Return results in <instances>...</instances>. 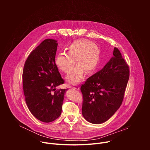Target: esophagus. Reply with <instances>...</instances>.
Listing matches in <instances>:
<instances>
[{"instance_id":"34e87169","label":"esophagus","mask_w":150,"mask_h":150,"mask_svg":"<svg viewBox=\"0 0 150 150\" xmlns=\"http://www.w3.org/2000/svg\"><path fill=\"white\" fill-rule=\"evenodd\" d=\"M72 88H75V89H76V90H79V87L78 86V85H75L74 86H73Z\"/></svg>"}]
</instances>
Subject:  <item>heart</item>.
<instances>
[{"label":"heart","instance_id":"1","mask_svg":"<svg viewBox=\"0 0 150 150\" xmlns=\"http://www.w3.org/2000/svg\"><path fill=\"white\" fill-rule=\"evenodd\" d=\"M68 54L59 53L55 59L57 67L62 72L69 74L75 67V59L78 65L67 76V81L72 84L80 82L83 78L84 71L87 74L93 73L97 68L100 52L93 42L87 40H78L69 45Z\"/></svg>","mask_w":150,"mask_h":150}]
</instances>
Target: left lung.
I'll list each match as a JSON object with an SVG mask.
<instances>
[{
  "label": "left lung",
  "mask_w": 150,
  "mask_h": 150,
  "mask_svg": "<svg viewBox=\"0 0 150 150\" xmlns=\"http://www.w3.org/2000/svg\"><path fill=\"white\" fill-rule=\"evenodd\" d=\"M104 68L88 78L81 87L82 113L88 122L100 124L120 108L129 78V68L116 47Z\"/></svg>",
  "instance_id": "left-lung-1"
}]
</instances>
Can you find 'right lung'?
<instances>
[{"label": "right lung", "mask_w": 150, "mask_h": 150, "mask_svg": "<svg viewBox=\"0 0 150 150\" xmlns=\"http://www.w3.org/2000/svg\"><path fill=\"white\" fill-rule=\"evenodd\" d=\"M57 41L46 39L28 56L23 73L24 93L32 115L49 123L61 115L64 94L68 89L56 90L64 83L55 63Z\"/></svg>", "instance_id": "right-lung-1"}]
</instances>
